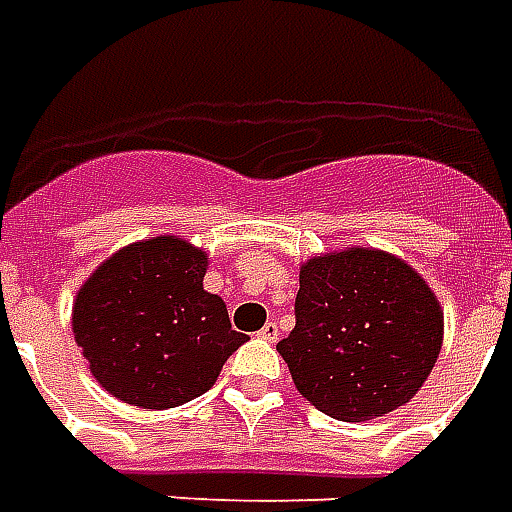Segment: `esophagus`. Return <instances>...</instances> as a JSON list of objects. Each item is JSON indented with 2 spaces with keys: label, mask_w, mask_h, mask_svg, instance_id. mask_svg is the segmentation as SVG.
Wrapping results in <instances>:
<instances>
[{
  "label": "esophagus",
  "mask_w": 512,
  "mask_h": 512,
  "mask_svg": "<svg viewBox=\"0 0 512 512\" xmlns=\"http://www.w3.org/2000/svg\"><path fill=\"white\" fill-rule=\"evenodd\" d=\"M260 337H263V340H266V343H277L279 340V326L274 321H268L266 326H263V329H260Z\"/></svg>",
  "instance_id": "34e87169"
}]
</instances>
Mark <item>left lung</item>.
Listing matches in <instances>:
<instances>
[{"instance_id":"left-lung-1","label":"left lung","mask_w":512,"mask_h":512,"mask_svg":"<svg viewBox=\"0 0 512 512\" xmlns=\"http://www.w3.org/2000/svg\"><path fill=\"white\" fill-rule=\"evenodd\" d=\"M441 329L439 301L414 268L376 249H348L301 266L296 326L277 351L318 411L365 422L417 395Z\"/></svg>"}]
</instances>
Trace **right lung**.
I'll list each match as a JSON object with an SVG mask.
<instances>
[{
  "mask_svg": "<svg viewBox=\"0 0 512 512\" xmlns=\"http://www.w3.org/2000/svg\"><path fill=\"white\" fill-rule=\"evenodd\" d=\"M208 255L175 235L120 249L73 304V334L98 384L139 408L208 392L246 343L219 296L202 290Z\"/></svg>",
  "mask_w": 512,
  "mask_h": 512,
  "instance_id": "1",
  "label": "right lung"
}]
</instances>
